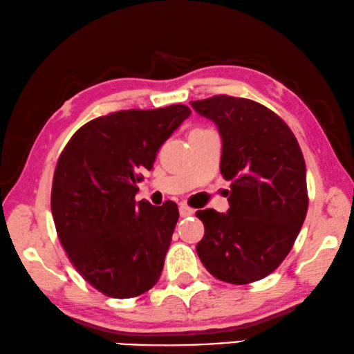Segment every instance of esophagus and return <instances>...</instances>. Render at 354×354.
I'll return each instance as SVG.
<instances>
[{
	"label": "esophagus",
	"instance_id": "obj_1",
	"mask_svg": "<svg viewBox=\"0 0 354 354\" xmlns=\"http://www.w3.org/2000/svg\"><path fill=\"white\" fill-rule=\"evenodd\" d=\"M178 212H180L182 218H188V216H193L196 213L193 208H189L188 205H185V203H182V205L178 207Z\"/></svg>",
	"mask_w": 354,
	"mask_h": 354
}]
</instances>
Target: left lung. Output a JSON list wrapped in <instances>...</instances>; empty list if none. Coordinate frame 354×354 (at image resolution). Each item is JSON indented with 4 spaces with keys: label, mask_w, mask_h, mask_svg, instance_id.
Instances as JSON below:
<instances>
[{
    "label": "left lung",
    "mask_w": 354,
    "mask_h": 354,
    "mask_svg": "<svg viewBox=\"0 0 354 354\" xmlns=\"http://www.w3.org/2000/svg\"><path fill=\"white\" fill-rule=\"evenodd\" d=\"M191 107L218 126L221 174L232 182L227 213H196L205 225L197 255L221 281H258L288 257L306 218L299 141L280 116L250 99L218 95L191 101Z\"/></svg>",
    "instance_id": "8db88e82"
}]
</instances>
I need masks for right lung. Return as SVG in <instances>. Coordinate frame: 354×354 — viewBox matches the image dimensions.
I'll return each mask as SVG.
<instances>
[{"instance_id": "obj_1", "label": "right lung", "mask_w": 354, "mask_h": 354, "mask_svg": "<svg viewBox=\"0 0 354 354\" xmlns=\"http://www.w3.org/2000/svg\"><path fill=\"white\" fill-rule=\"evenodd\" d=\"M191 115L187 105L121 110L86 122L54 171L51 212L57 236L86 283L107 297H138L158 281L178 208L136 203L141 171Z\"/></svg>"}]
</instances>
